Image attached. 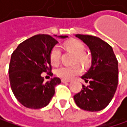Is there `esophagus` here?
I'll use <instances>...</instances> for the list:
<instances>
[{
  "label": "esophagus",
  "instance_id": "1",
  "mask_svg": "<svg viewBox=\"0 0 127 127\" xmlns=\"http://www.w3.org/2000/svg\"><path fill=\"white\" fill-rule=\"evenodd\" d=\"M62 82H63V83H68V82H70V81L69 80H65V79H62Z\"/></svg>",
  "mask_w": 127,
  "mask_h": 127
}]
</instances>
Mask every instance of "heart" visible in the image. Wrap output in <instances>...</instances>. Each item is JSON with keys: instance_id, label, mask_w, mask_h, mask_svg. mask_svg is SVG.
<instances>
[{"instance_id": "heart-1", "label": "heart", "mask_w": 127, "mask_h": 127, "mask_svg": "<svg viewBox=\"0 0 127 127\" xmlns=\"http://www.w3.org/2000/svg\"><path fill=\"white\" fill-rule=\"evenodd\" d=\"M65 48L76 55V61L82 65H87L88 63V58L84 54L85 52V46L83 43L76 39H72L67 42L65 44ZM62 52L58 46L54 47L50 52V62L52 65H57L61 59ZM81 72V68L79 65L74 66H62L56 71V74L59 78L65 80H69L74 78L75 75H79Z\"/></svg>"}]
</instances>
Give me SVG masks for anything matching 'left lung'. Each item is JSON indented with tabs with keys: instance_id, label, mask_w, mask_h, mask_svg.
<instances>
[{
	"instance_id": "obj_1",
	"label": "left lung",
	"mask_w": 127,
	"mask_h": 127,
	"mask_svg": "<svg viewBox=\"0 0 127 127\" xmlns=\"http://www.w3.org/2000/svg\"><path fill=\"white\" fill-rule=\"evenodd\" d=\"M91 54V65L81 78L89 85L74 96L78 107L87 111L104 109L113 98L118 85V62L112 47L101 39L76 34Z\"/></svg>"
}]
</instances>
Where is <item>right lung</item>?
<instances>
[{"instance_id": "add662e5", "label": "right lung", "mask_w": 127, "mask_h": 127, "mask_svg": "<svg viewBox=\"0 0 127 127\" xmlns=\"http://www.w3.org/2000/svg\"><path fill=\"white\" fill-rule=\"evenodd\" d=\"M67 37L39 34L23 41L13 52L9 66L10 87L24 107L40 109L49 104L61 80L55 77L45 81L41 74L51 71L50 52L59 43L57 38Z\"/></svg>"}]
</instances>
